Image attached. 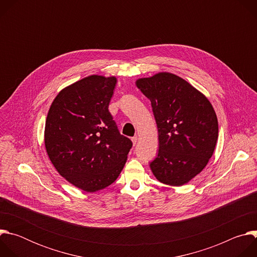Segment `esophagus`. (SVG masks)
<instances>
[{
    "label": "esophagus",
    "mask_w": 257,
    "mask_h": 257,
    "mask_svg": "<svg viewBox=\"0 0 257 257\" xmlns=\"http://www.w3.org/2000/svg\"><path fill=\"white\" fill-rule=\"evenodd\" d=\"M137 137L136 136H134V137H132V142H133V145H136V143H137Z\"/></svg>",
    "instance_id": "esophagus-1"
}]
</instances>
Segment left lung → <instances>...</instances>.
Wrapping results in <instances>:
<instances>
[{"mask_svg": "<svg viewBox=\"0 0 257 257\" xmlns=\"http://www.w3.org/2000/svg\"><path fill=\"white\" fill-rule=\"evenodd\" d=\"M150 98L159 131L160 148L150 167L156 178L182 186L199 174L211 158L218 125L209 100L172 73H159L136 81Z\"/></svg>", "mask_w": 257, "mask_h": 257, "instance_id": "obj_1", "label": "left lung"}]
</instances>
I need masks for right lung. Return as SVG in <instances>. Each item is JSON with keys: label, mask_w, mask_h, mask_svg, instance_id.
<instances>
[{"label": "right lung", "mask_w": 257, "mask_h": 257, "mask_svg": "<svg viewBox=\"0 0 257 257\" xmlns=\"http://www.w3.org/2000/svg\"><path fill=\"white\" fill-rule=\"evenodd\" d=\"M116 83L115 77L98 75L73 83L56 96L47 117L45 145L52 164L87 192L114 183L132 148L108 111Z\"/></svg>", "instance_id": "obj_1"}]
</instances>
